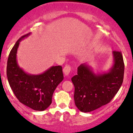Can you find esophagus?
Instances as JSON below:
<instances>
[{"label":"esophagus","instance_id":"34e87169","mask_svg":"<svg viewBox=\"0 0 133 133\" xmlns=\"http://www.w3.org/2000/svg\"><path fill=\"white\" fill-rule=\"evenodd\" d=\"M71 70V68L69 65H65V66L64 67V69H63L64 75H65V76H68L69 74L70 73Z\"/></svg>","mask_w":133,"mask_h":133}]
</instances>
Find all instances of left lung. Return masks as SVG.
Wrapping results in <instances>:
<instances>
[{
  "instance_id": "8db88e82",
  "label": "left lung",
  "mask_w": 133,
  "mask_h": 133,
  "mask_svg": "<svg viewBox=\"0 0 133 133\" xmlns=\"http://www.w3.org/2000/svg\"><path fill=\"white\" fill-rule=\"evenodd\" d=\"M113 64L108 71L95 72L89 64L78 68L71 78L75 86V105L82 112H90L111 101L122 84L124 64L122 53L113 51Z\"/></svg>"
}]
</instances>
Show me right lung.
Returning a JSON list of instances; mask_svg holds the SVG:
<instances>
[{
	"mask_svg": "<svg viewBox=\"0 0 133 133\" xmlns=\"http://www.w3.org/2000/svg\"><path fill=\"white\" fill-rule=\"evenodd\" d=\"M30 34L21 37L11 50L7 64V77L20 103L36 111H44L51 104L53 94L64 79L62 68L51 66L43 73L32 75L19 66L16 54L19 43Z\"/></svg>",
	"mask_w": 133,
	"mask_h": 133,
	"instance_id": "add662e5",
	"label": "right lung"
}]
</instances>
